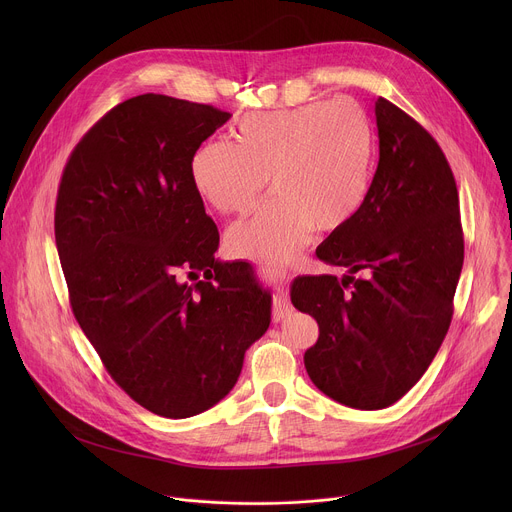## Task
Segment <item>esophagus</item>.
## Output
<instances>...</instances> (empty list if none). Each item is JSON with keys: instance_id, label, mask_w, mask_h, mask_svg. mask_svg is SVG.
Instances as JSON below:
<instances>
[{"instance_id": "obj_1", "label": "esophagus", "mask_w": 512, "mask_h": 512, "mask_svg": "<svg viewBox=\"0 0 512 512\" xmlns=\"http://www.w3.org/2000/svg\"><path fill=\"white\" fill-rule=\"evenodd\" d=\"M259 271H263L271 277H279V283L275 285V294H273V322H279V320H283L291 314V304L287 300V291L283 289V283H281V277L285 279L287 271L283 267L273 265V263H259Z\"/></svg>"}]
</instances>
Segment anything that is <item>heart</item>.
<instances>
[{
    "mask_svg": "<svg viewBox=\"0 0 512 512\" xmlns=\"http://www.w3.org/2000/svg\"><path fill=\"white\" fill-rule=\"evenodd\" d=\"M373 172V125L348 99L247 115L233 143L208 141L190 162L196 192L223 214L251 208L269 178L275 196L227 235L235 255L257 261H287L312 229L346 225L367 200Z\"/></svg>",
    "mask_w": 512,
    "mask_h": 512,
    "instance_id": "1",
    "label": "heart"
}]
</instances>
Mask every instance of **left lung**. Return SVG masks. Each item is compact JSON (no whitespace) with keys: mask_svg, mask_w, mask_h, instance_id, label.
I'll list each match as a JSON object with an SVG mask.
<instances>
[{"mask_svg":"<svg viewBox=\"0 0 512 512\" xmlns=\"http://www.w3.org/2000/svg\"><path fill=\"white\" fill-rule=\"evenodd\" d=\"M375 115L379 166L367 200L316 249L346 275L291 283V304L320 326L304 354L312 383L367 411L393 405L427 371L448 334L464 263L458 188L442 148L383 97Z\"/></svg>","mask_w":512,"mask_h":512,"instance_id":"1","label":"left lung"}]
</instances>
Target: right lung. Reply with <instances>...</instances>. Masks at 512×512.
<instances>
[{
	"label": "right lung",
	"instance_id": "right-lung-1",
	"mask_svg": "<svg viewBox=\"0 0 512 512\" xmlns=\"http://www.w3.org/2000/svg\"><path fill=\"white\" fill-rule=\"evenodd\" d=\"M229 119L156 93L127 99L75 145L56 196L72 314L111 379L170 419L221 401L271 322L253 267L214 259L218 229L190 178L192 156ZM200 270L202 282L181 281Z\"/></svg>",
	"mask_w": 512,
	"mask_h": 512
}]
</instances>
